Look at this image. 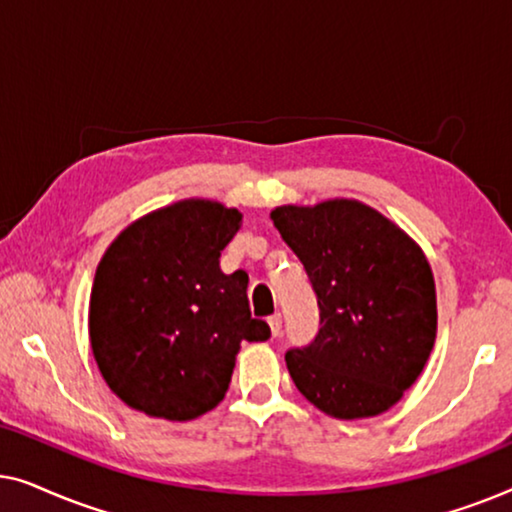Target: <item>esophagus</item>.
<instances>
[{
  "label": "esophagus",
  "mask_w": 512,
  "mask_h": 512,
  "mask_svg": "<svg viewBox=\"0 0 512 512\" xmlns=\"http://www.w3.org/2000/svg\"><path fill=\"white\" fill-rule=\"evenodd\" d=\"M268 324H270V331H272V335H277L282 333V314H272V317L268 319Z\"/></svg>",
  "instance_id": "esophagus-1"
}]
</instances>
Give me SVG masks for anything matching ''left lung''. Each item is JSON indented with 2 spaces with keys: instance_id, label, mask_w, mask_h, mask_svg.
Segmentation results:
<instances>
[{
  "instance_id": "1",
  "label": "left lung",
  "mask_w": 512,
  "mask_h": 512,
  "mask_svg": "<svg viewBox=\"0 0 512 512\" xmlns=\"http://www.w3.org/2000/svg\"><path fill=\"white\" fill-rule=\"evenodd\" d=\"M317 293L319 333L286 352L300 394L338 419L403 398L436 342V284L417 242L359 200L272 209Z\"/></svg>"
}]
</instances>
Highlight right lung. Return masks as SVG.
<instances>
[{
	"label": "right lung",
	"mask_w": 512,
	"mask_h": 512,
	"mask_svg": "<svg viewBox=\"0 0 512 512\" xmlns=\"http://www.w3.org/2000/svg\"><path fill=\"white\" fill-rule=\"evenodd\" d=\"M242 214L214 200H181L130 223L97 265L88 331L109 389L149 417L188 422L226 396L242 340L270 326L251 319L249 275L219 258Z\"/></svg>",
	"instance_id": "right-lung-1"
}]
</instances>
